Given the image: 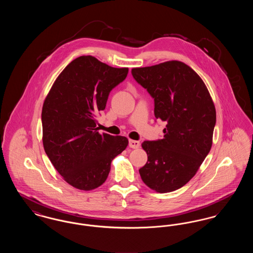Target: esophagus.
Returning a JSON list of instances; mask_svg holds the SVG:
<instances>
[{
    "mask_svg": "<svg viewBox=\"0 0 253 253\" xmlns=\"http://www.w3.org/2000/svg\"><path fill=\"white\" fill-rule=\"evenodd\" d=\"M129 146H130V148H132V149H137V148H139L140 143H139V141L130 139V140H129Z\"/></svg>",
    "mask_w": 253,
    "mask_h": 253,
    "instance_id": "esophagus-1",
    "label": "esophagus"
}]
</instances>
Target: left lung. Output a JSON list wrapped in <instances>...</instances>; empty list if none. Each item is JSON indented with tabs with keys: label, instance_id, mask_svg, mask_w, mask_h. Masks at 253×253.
I'll return each instance as SVG.
<instances>
[{
	"label": "left lung",
	"instance_id": "1",
	"mask_svg": "<svg viewBox=\"0 0 253 253\" xmlns=\"http://www.w3.org/2000/svg\"><path fill=\"white\" fill-rule=\"evenodd\" d=\"M133 79L155 100V117L167 123L164 136L144 141L148 161L141 179L157 193L173 192L195 175L211 151L216 111L197 73L178 60L132 68Z\"/></svg>",
	"mask_w": 253,
	"mask_h": 253
}]
</instances>
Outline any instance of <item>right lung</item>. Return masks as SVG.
<instances>
[{
  "instance_id": "obj_1",
  "label": "right lung",
  "mask_w": 253,
  "mask_h": 253,
  "mask_svg": "<svg viewBox=\"0 0 253 253\" xmlns=\"http://www.w3.org/2000/svg\"><path fill=\"white\" fill-rule=\"evenodd\" d=\"M128 71L92 56L79 57L60 73L44 99V151L62 178L76 189L91 191L101 186L112 160L128 146L125 136L97 132L96 120L110 92Z\"/></svg>"
}]
</instances>
